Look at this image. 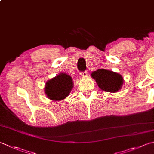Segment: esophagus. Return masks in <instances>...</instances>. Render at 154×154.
I'll return each mask as SVG.
<instances>
[{
  "mask_svg": "<svg viewBox=\"0 0 154 154\" xmlns=\"http://www.w3.org/2000/svg\"><path fill=\"white\" fill-rule=\"evenodd\" d=\"M81 76L83 77H85L86 76H87V71H84V72H81L80 73Z\"/></svg>",
  "mask_w": 154,
  "mask_h": 154,
  "instance_id": "esophagus-1",
  "label": "esophagus"
}]
</instances>
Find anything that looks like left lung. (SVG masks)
<instances>
[{
  "mask_svg": "<svg viewBox=\"0 0 154 154\" xmlns=\"http://www.w3.org/2000/svg\"><path fill=\"white\" fill-rule=\"evenodd\" d=\"M91 77L102 91L107 92H117L122 89L123 84V78L121 75L107 69H99L93 71Z\"/></svg>",
  "mask_w": 154,
  "mask_h": 154,
  "instance_id": "1",
  "label": "left lung"
}]
</instances>
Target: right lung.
<instances>
[{
	"label": "right lung",
	"mask_w": 154,
	"mask_h": 154,
	"mask_svg": "<svg viewBox=\"0 0 154 154\" xmlns=\"http://www.w3.org/2000/svg\"><path fill=\"white\" fill-rule=\"evenodd\" d=\"M73 87L72 77L65 73H61L48 80L44 88L47 97L53 101H61L69 95Z\"/></svg>",
	"instance_id": "add662e5"
}]
</instances>
